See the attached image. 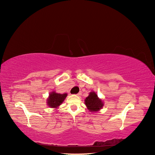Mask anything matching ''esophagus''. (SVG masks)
<instances>
[{"instance_id":"obj_1","label":"esophagus","mask_w":155,"mask_h":155,"mask_svg":"<svg viewBox=\"0 0 155 155\" xmlns=\"http://www.w3.org/2000/svg\"><path fill=\"white\" fill-rule=\"evenodd\" d=\"M81 94H82L81 92H79L78 94H77V96H81Z\"/></svg>"}]
</instances>
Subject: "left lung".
Returning <instances> with one entry per match:
<instances>
[{
    "label": "left lung",
    "instance_id": "1",
    "mask_svg": "<svg viewBox=\"0 0 155 155\" xmlns=\"http://www.w3.org/2000/svg\"><path fill=\"white\" fill-rule=\"evenodd\" d=\"M85 104L87 109L91 112H97L100 110L104 106L102 100L97 97L94 92H91L88 97H86Z\"/></svg>",
    "mask_w": 155,
    "mask_h": 155
}]
</instances>
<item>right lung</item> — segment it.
<instances>
[{
	"instance_id": "right-lung-1",
	"label": "right lung",
	"mask_w": 155,
	"mask_h": 155,
	"mask_svg": "<svg viewBox=\"0 0 155 155\" xmlns=\"http://www.w3.org/2000/svg\"><path fill=\"white\" fill-rule=\"evenodd\" d=\"M67 96V94L66 93L61 94L53 91L50 93L49 97L47 99V105L51 108H58L61 104H62Z\"/></svg>"
}]
</instances>
